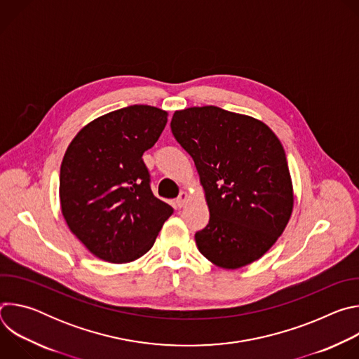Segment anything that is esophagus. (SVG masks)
<instances>
[{"mask_svg": "<svg viewBox=\"0 0 359 359\" xmlns=\"http://www.w3.org/2000/svg\"><path fill=\"white\" fill-rule=\"evenodd\" d=\"M187 198H189V193H187V191H182V193L179 194V197L176 198L177 208H183V206H184V203L187 201Z\"/></svg>", "mask_w": 359, "mask_h": 359, "instance_id": "1", "label": "esophagus"}]
</instances>
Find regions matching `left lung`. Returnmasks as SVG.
Here are the masks:
<instances>
[{"label":"left lung","mask_w":359,"mask_h":359,"mask_svg":"<svg viewBox=\"0 0 359 359\" xmlns=\"http://www.w3.org/2000/svg\"><path fill=\"white\" fill-rule=\"evenodd\" d=\"M170 128L196 165L210 212L194 236L198 251L226 270L263 257L294 206L278 137L262 121L217 107L176 111Z\"/></svg>","instance_id":"obj_1"}]
</instances>
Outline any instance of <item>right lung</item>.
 Masks as SVG:
<instances>
[{
  "instance_id": "right-lung-1",
  "label": "right lung",
  "mask_w": 359,
  "mask_h": 359,
  "mask_svg": "<svg viewBox=\"0 0 359 359\" xmlns=\"http://www.w3.org/2000/svg\"><path fill=\"white\" fill-rule=\"evenodd\" d=\"M168 112L132 105L83 126L61 165L60 200L69 230L97 259L122 264L147 252L172 206L151 193L142 159Z\"/></svg>"
}]
</instances>
